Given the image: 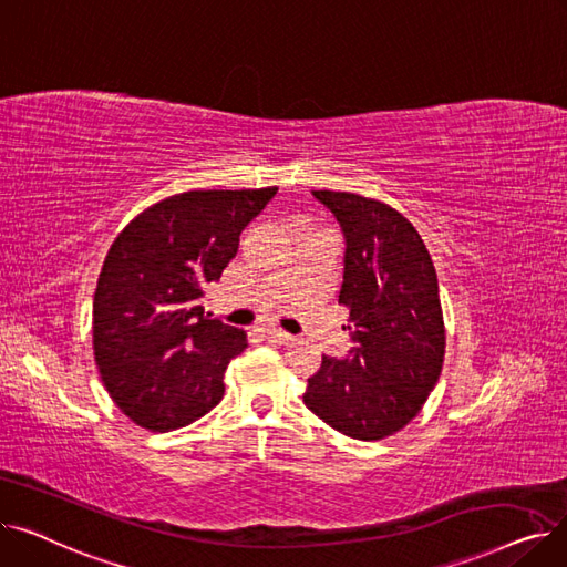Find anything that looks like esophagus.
I'll return each instance as SVG.
<instances>
[{
	"label": "esophagus",
	"instance_id": "1",
	"mask_svg": "<svg viewBox=\"0 0 567 567\" xmlns=\"http://www.w3.org/2000/svg\"><path fill=\"white\" fill-rule=\"evenodd\" d=\"M264 336L268 342H274V344H289L293 340L289 333L276 329V326H268V329H264Z\"/></svg>",
	"mask_w": 567,
	"mask_h": 567
}]
</instances>
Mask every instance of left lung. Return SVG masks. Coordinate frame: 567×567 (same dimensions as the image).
Listing matches in <instances>:
<instances>
[{
	"instance_id": "1",
	"label": "left lung",
	"mask_w": 567,
	"mask_h": 567,
	"mask_svg": "<svg viewBox=\"0 0 567 567\" xmlns=\"http://www.w3.org/2000/svg\"><path fill=\"white\" fill-rule=\"evenodd\" d=\"M344 231L338 303L355 347L323 355L306 406L333 430L379 441L409 425L439 381L445 326L439 280L421 234L393 206L355 193L315 190Z\"/></svg>"
}]
</instances>
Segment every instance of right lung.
Listing matches in <instances>:
<instances>
[{
	"label": "right lung",
	"instance_id": "add662e5",
	"mask_svg": "<svg viewBox=\"0 0 567 567\" xmlns=\"http://www.w3.org/2000/svg\"><path fill=\"white\" fill-rule=\"evenodd\" d=\"M276 193L172 195L114 238L94 293V355L110 398L135 425L172 432L223 400L225 370L248 340L208 319L199 299Z\"/></svg>",
	"mask_w": 567,
	"mask_h": 567
}]
</instances>
